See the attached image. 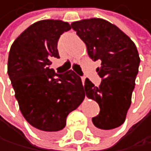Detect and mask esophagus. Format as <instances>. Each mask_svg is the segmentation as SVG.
Here are the masks:
<instances>
[{
    "label": "esophagus",
    "instance_id": "obj_1",
    "mask_svg": "<svg viewBox=\"0 0 151 151\" xmlns=\"http://www.w3.org/2000/svg\"><path fill=\"white\" fill-rule=\"evenodd\" d=\"M81 79H82V83H83V85H84V83H85V79H86V78H85V77L83 76V77H82Z\"/></svg>",
    "mask_w": 151,
    "mask_h": 151
}]
</instances>
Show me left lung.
<instances>
[{"label":"left lung","instance_id":"1","mask_svg":"<svg viewBox=\"0 0 151 151\" xmlns=\"http://www.w3.org/2000/svg\"><path fill=\"white\" fill-rule=\"evenodd\" d=\"M71 26L87 46L89 57L101 60L96 69L100 85L96 87L86 78L83 92L98 103L100 111L92 120L95 132L105 134L126 120L140 64L138 51L123 31L106 19H81Z\"/></svg>","mask_w":151,"mask_h":151}]
</instances>
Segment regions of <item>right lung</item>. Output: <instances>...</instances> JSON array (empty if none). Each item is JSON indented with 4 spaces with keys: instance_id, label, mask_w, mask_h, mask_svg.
Wrapping results in <instances>:
<instances>
[{
    "instance_id": "obj_1",
    "label": "right lung",
    "mask_w": 151,
    "mask_h": 151,
    "mask_svg": "<svg viewBox=\"0 0 151 151\" xmlns=\"http://www.w3.org/2000/svg\"><path fill=\"white\" fill-rule=\"evenodd\" d=\"M71 28L59 19L37 22L15 40L9 51L7 73L19 110L44 134H60L67 115L85 97L81 78L74 71L58 75L50 69L51 58H59V37Z\"/></svg>"
}]
</instances>
